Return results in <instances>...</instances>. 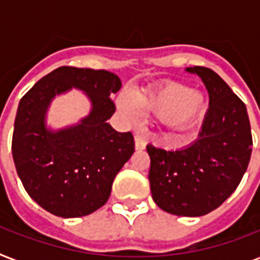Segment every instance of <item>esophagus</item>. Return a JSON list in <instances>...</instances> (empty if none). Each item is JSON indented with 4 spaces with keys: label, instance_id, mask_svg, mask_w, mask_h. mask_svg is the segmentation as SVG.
Masks as SVG:
<instances>
[{
    "label": "esophagus",
    "instance_id": "1",
    "mask_svg": "<svg viewBox=\"0 0 260 260\" xmlns=\"http://www.w3.org/2000/svg\"><path fill=\"white\" fill-rule=\"evenodd\" d=\"M146 146H147L146 136H143V135H136V136H135V147H136V150H144Z\"/></svg>",
    "mask_w": 260,
    "mask_h": 260
}]
</instances>
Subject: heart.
I'll list each match as a JSON object with an SVG mask.
<instances>
[{
  "label": "heart",
  "instance_id": "heart-1",
  "mask_svg": "<svg viewBox=\"0 0 260 260\" xmlns=\"http://www.w3.org/2000/svg\"><path fill=\"white\" fill-rule=\"evenodd\" d=\"M135 101L147 112L158 114L165 128L175 138L190 134L206 110L205 95L198 90L187 89L177 82H166L135 94ZM121 109L136 113V105L128 97L118 101Z\"/></svg>",
  "mask_w": 260,
  "mask_h": 260
}]
</instances>
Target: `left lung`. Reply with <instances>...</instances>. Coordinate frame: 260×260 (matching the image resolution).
<instances>
[{
	"instance_id": "left-lung-1",
	"label": "left lung",
	"mask_w": 260,
	"mask_h": 260,
	"mask_svg": "<svg viewBox=\"0 0 260 260\" xmlns=\"http://www.w3.org/2000/svg\"><path fill=\"white\" fill-rule=\"evenodd\" d=\"M197 74L209 93V109L191 144L166 151L147 146L151 193L167 213L200 217L221 205L242 181L252 151L250 118L244 102L220 75L206 67Z\"/></svg>"
}]
</instances>
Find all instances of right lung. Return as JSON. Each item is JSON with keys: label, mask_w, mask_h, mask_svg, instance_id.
Here are the masks:
<instances>
[{"label": "right lung", "mask_w": 260, "mask_h": 260, "mask_svg": "<svg viewBox=\"0 0 260 260\" xmlns=\"http://www.w3.org/2000/svg\"><path fill=\"white\" fill-rule=\"evenodd\" d=\"M73 87L89 98V114L74 126L51 130L45 122L50 102ZM120 87L113 73L63 66L21 98L12 139L14 166L26 193L47 212L82 217L108 201L114 178L135 152L132 134H120L108 122L116 110L109 95Z\"/></svg>", "instance_id": "1"}]
</instances>
